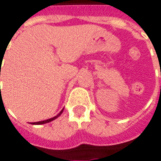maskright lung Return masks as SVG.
Here are the masks:
<instances>
[{
  "label": "right lung",
  "mask_w": 161,
  "mask_h": 161,
  "mask_svg": "<svg viewBox=\"0 0 161 161\" xmlns=\"http://www.w3.org/2000/svg\"><path fill=\"white\" fill-rule=\"evenodd\" d=\"M64 109V108H63ZM63 109L59 112V113L57 115V116H55V117H53L52 119H46V120H42V121H39V122H35V123H33V125H42V124H46V123H49V122H51V121H53L54 119H56L58 117H59L61 113H62V111H63Z\"/></svg>",
  "instance_id": "1"
}]
</instances>
